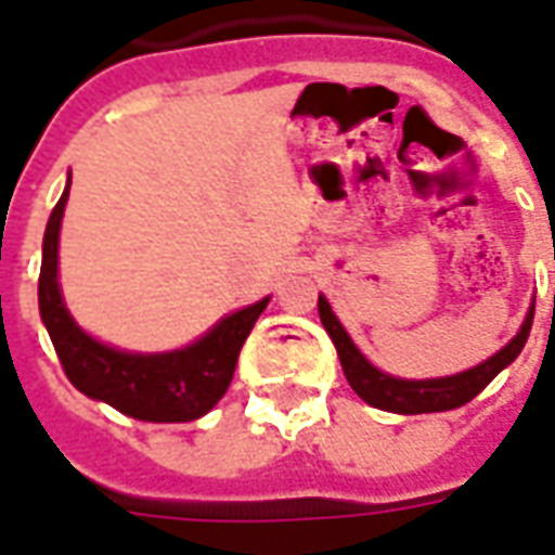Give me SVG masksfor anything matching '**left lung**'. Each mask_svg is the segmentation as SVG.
<instances>
[{
  "mask_svg": "<svg viewBox=\"0 0 555 555\" xmlns=\"http://www.w3.org/2000/svg\"><path fill=\"white\" fill-rule=\"evenodd\" d=\"M318 314H321V324H324V330L333 338V345H336L338 360H341V369H345V377L353 386V392L365 404H372V408L413 416V413H442V410L464 408L466 401H473L524 350L529 330H532L535 306L526 314L520 333L500 353H493L488 362H481V365L469 369V372L452 374V377H437V380H401V377H389V374L377 372L372 362L357 350V345L350 341L345 326L338 324V318L333 314L324 297H318Z\"/></svg>",
  "mask_w": 555,
  "mask_h": 555,
  "instance_id": "obj_1",
  "label": "left lung"
}]
</instances>
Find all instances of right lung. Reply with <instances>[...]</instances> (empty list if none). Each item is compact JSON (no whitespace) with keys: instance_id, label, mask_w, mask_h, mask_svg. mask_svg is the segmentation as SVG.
<instances>
[{"instance_id":"1","label":"right lung","mask_w":555,"mask_h":555,"mask_svg":"<svg viewBox=\"0 0 555 555\" xmlns=\"http://www.w3.org/2000/svg\"><path fill=\"white\" fill-rule=\"evenodd\" d=\"M65 202L67 190L53 207L43 234L38 306L67 380L82 396L106 401L109 408L142 422H193L205 416L225 396L243 341L253 333L267 300L229 314L205 338L183 350L125 353L106 348L74 324L59 291V229Z\"/></svg>"}]
</instances>
